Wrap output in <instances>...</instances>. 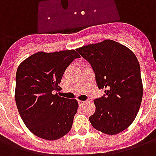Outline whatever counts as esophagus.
<instances>
[{"label": "esophagus", "mask_w": 156, "mask_h": 156, "mask_svg": "<svg viewBox=\"0 0 156 156\" xmlns=\"http://www.w3.org/2000/svg\"><path fill=\"white\" fill-rule=\"evenodd\" d=\"M85 103H86V101H82V100H78V104H79V105H80V106H83V105H84Z\"/></svg>", "instance_id": "1"}]
</instances>
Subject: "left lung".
Masks as SVG:
<instances>
[{
	"label": "left lung",
	"instance_id": "8db88e82",
	"mask_svg": "<svg viewBox=\"0 0 156 156\" xmlns=\"http://www.w3.org/2000/svg\"><path fill=\"white\" fill-rule=\"evenodd\" d=\"M91 64L105 97L95 99L96 111L89 117L95 129L117 134L134 122L140 108L143 83L136 56L129 48L113 40L76 49Z\"/></svg>",
	"mask_w": 156,
	"mask_h": 156
}]
</instances>
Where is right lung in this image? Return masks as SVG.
I'll return each mask as SVG.
<instances>
[{"instance_id": "right-lung-1", "label": "right lung", "mask_w": 156, "mask_h": 156, "mask_svg": "<svg viewBox=\"0 0 156 156\" xmlns=\"http://www.w3.org/2000/svg\"><path fill=\"white\" fill-rule=\"evenodd\" d=\"M79 58L73 49L38 51L19 65L16 74V104L25 125L36 136L56 140L71 129L78 101L52 92L60 88L58 84L65 69Z\"/></svg>"}]
</instances>
